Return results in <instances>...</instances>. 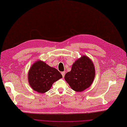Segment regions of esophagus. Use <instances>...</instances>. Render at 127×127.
I'll return each instance as SVG.
<instances>
[{
    "label": "esophagus",
    "instance_id": "34e87169",
    "mask_svg": "<svg viewBox=\"0 0 127 127\" xmlns=\"http://www.w3.org/2000/svg\"><path fill=\"white\" fill-rule=\"evenodd\" d=\"M61 74H62V75L63 77H64V76H65V71H64V72H61Z\"/></svg>",
    "mask_w": 127,
    "mask_h": 127
}]
</instances>
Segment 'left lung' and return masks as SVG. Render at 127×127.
<instances>
[{"label":"left lung","mask_w":127,"mask_h":127,"mask_svg":"<svg viewBox=\"0 0 127 127\" xmlns=\"http://www.w3.org/2000/svg\"><path fill=\"white\" fill-rule=\"evenodd\" d=\"M95 76V68L89 57L83 55L72 65L71 70L65 75V80L71 88L81 92L89 88Z\"/></svg>","instance_id":"1"}]
</instances>
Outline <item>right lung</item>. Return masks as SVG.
I'll list each match as a JSON object with an SVG mask.
<instances>
[{
    "instance_id": "1",
    "label": "right lung",
    "mask_w": 127,
    "mask_h": 127,
    "mask_svg": "<svg viewBox=\"0 0 127 127\" xmlns=\"http://www.w3.org/2000/svg\"><path fill=\"white\" fill-rule=\"evenodd\" d=\"M62 77V75L57 69L40 60L32 65L28 73L30 86L39 93L49 91L53 83Z\"/></svg>"
}]
</instances>
